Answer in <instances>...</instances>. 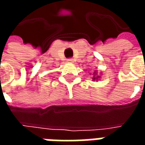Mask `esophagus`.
<instances>
[{
  "mask_svg": "<svg viewBox=\"0 0 145 145\" xmlns=\"http://www.w3.org/2000/svg\"><path fill=\"white\" fill-rule=\"evenodd\" d=\"M73 61H74V60L71 59V58H70V59L67 60V63H73Z\"/></svg>",
  "mask_w": 145,
  "mask_h": 145,
  "instance_id": "esophagus-1",
  "label": "esophagus"
}]
</instances>
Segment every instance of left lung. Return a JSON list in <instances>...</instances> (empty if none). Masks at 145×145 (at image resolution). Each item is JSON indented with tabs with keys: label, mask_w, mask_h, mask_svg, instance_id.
Returning a JSON list of instances; mask_svg holds the SVG:
<instances>
[{
	"label": "left lung",
	"mask_w": 145,
	"mask_h": 145,
	"mask_svg": "<svg viewBox=\"0 0 145 145\" xmlns=\"http://www.w3.org/2000/svg\"><path fill=\"white\" fill-rule=\"evenodd\" d=\"M101 74H102V72H99V74L98 73V71H95L94 73H93V77H92V81L95 82V81H99L101 79Z\"/></svg>",
	"instance_id": "8db88e82"
}]
</instances>
